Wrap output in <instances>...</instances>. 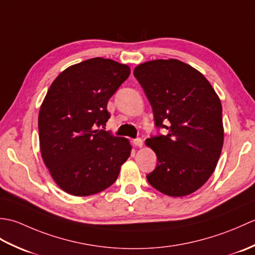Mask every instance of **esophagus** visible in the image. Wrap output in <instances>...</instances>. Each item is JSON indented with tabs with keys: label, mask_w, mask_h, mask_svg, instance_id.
Listing matches in <instances>:
<instances>
[{
	"label": "esophagus",
	"mask_w": 255,
	"mask_h": 255,
	"mask_svg": "<svg viewBox=\"0 0 255 255\" xmlns=\"http://www.w3.org/2000/svg\"><path fill=\"white\" fill-rule=\"evenodd\" d=\"M132 143H133L134 145H136V147H142L143 141H142L141 138H136V139H133Z\"/></svg>",
	"instance_id": "esophagus-1"
}]
</instances>
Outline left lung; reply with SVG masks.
I'll list each match as a JSON object with an SVG mask.
<instances>
[{
  "label": "left lung",
  "instance_id": "obj_1",
  "mask_svg": "<svg viewBox=\"0 0 255 255\" xmlns=\"http://www.w3.org/2000/svg\"><path fill=\"white\" fill-rule=\"evenodd\" d=\"M133 75L152 107L155 127L167 130L145 140L158 159L148 182L167 196L194 193L213 174L223 149L218 95L202 73L176 59L141 63Z\"/></svg>",
  "mask_w": 255,
  "mask_h": 255
}]
</instances>
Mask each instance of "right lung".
<instances>
[{"label":"right lung","mask_w":255,"mask_h":255,"mask_svg":"<svg viewBox=\"0 0 255 255\" xmlns=\"http://www.w3.org/2000/svg\"><path fill=\"white\" fill-rule=\"evenodd\" d=\"M130 74L111 59L93 58L69 67L47 92L38 116L40 152L57 185L74 196L104 191L130 155L127 139L104 128L108 100Z\"/></svg>","instance_id":"right-lung-1"}]
</instances>
